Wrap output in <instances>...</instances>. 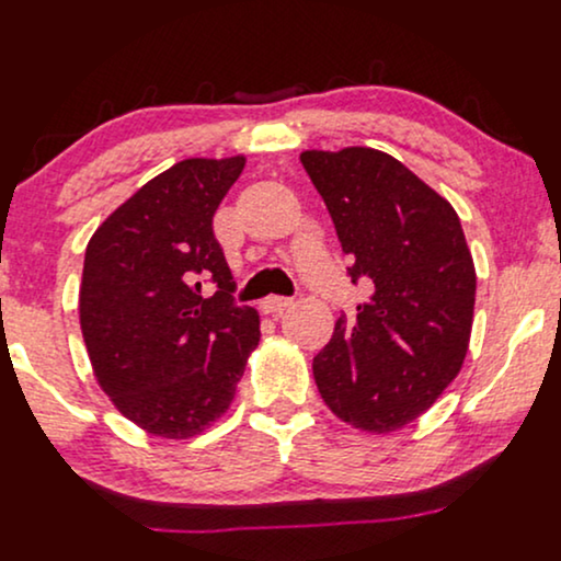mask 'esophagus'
<instances>
[{
  "label": "esophagus",
  "instance_id": "obj_1",
  "mask_svg": "<svg viewBox=\"0 0 561 561\" xmlns=\"http://www.w3.org/2000/svg\"><path fill=\"white\" fill-rule=\"evenodd\" d=\"M291 305H294V299H288V296H267V299L262 301V309H265L267 314H280V312H286Z\"/></svg>",
  "mask_w": 561,
  "mask_h": 561
}]
</instances>
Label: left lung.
<instances>
[{
  "mask_svg": "<svg viewBox=\"0 0 561 561\" xmlns=\"http://www.w3.org/2000/svg\"><path fill=\"white\" fill-rule=\"evenodd\" d=\"M301 164L352 260V280L373 283L357 314L335 320L312 362L314 383L357 431H399L431 410L465 365L478 278L462 222L386 151L307 149Z\"/></svg>",
  "mask_w": 561,
  "mask_h": 561,
  "instance_id": "8db88e82",
  "label": "left lung"
}]
</instances>
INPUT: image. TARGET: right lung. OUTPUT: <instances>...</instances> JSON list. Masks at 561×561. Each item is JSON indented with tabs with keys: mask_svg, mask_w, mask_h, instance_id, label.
Listing matches in <instances>:
<instances>
[{
	"mask_svg": "<svg viewBox=\"0 0 561 561\" xmlns=\"http://www.w3.org/2000/svg\"><path fill=\"white\" fill-rule=\"evenodd\" d=\"M247 157L175 162L123 202L85 247L78 318L96 383L157 438L199 436L226 414L260 314L233 305L213 233ZM218 291L203 296V280Z\"/></svg>",
	"mask_w": 561,
	"mask_h": 561,
	"instance_id": "obj_1",
	"label": "right lung"
}]
</instances>
